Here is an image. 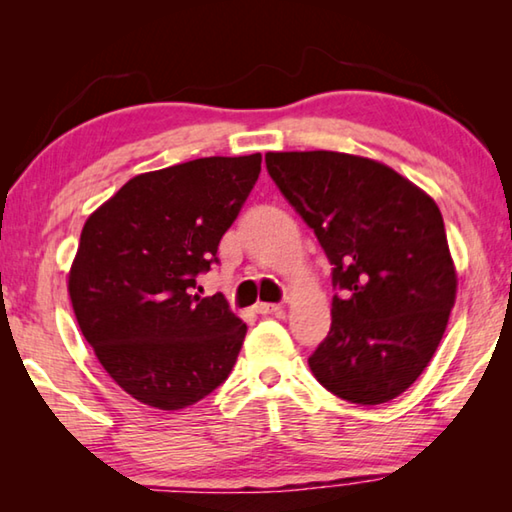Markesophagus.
Listing matches in <instances>:
<instances>
[{"instance_id": "esophagus-1", "label": "esophagus", "mask_w": 512, "mask_h": 512, "mask_svg": "<svg viewBox=\"0 0 512 512\" xmlns=\"http://www.w3.org/2000/svg\"><path fill=\"white\" fill-rule=\"evenodd\" d=\"M255 311H257V314H264V316H268V314L282 316L284 314V307L282 305H268V302H257Z\"/></svg>"}]
</instances>
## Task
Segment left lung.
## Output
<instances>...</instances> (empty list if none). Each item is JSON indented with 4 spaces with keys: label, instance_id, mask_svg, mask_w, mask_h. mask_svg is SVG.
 <instances>
[{
    "label": "left lung",
    "instance_id": "left-lung-1",
    "mask_svg": "<svg viewBox=\"0 0 512 512\" xmlns=\"http://www.w3.org/2000/svg\"><path fill=\"white\" fill-rule=\"evenodd\" d=\"M268 176L332 264V327L309 357L329 393L384 404L427 368L456 300L433 198L386 164L336 151L266 153Z\"/></svg>",
    "mask_w": 512,
    "mask_h": 512
}]
</instances>
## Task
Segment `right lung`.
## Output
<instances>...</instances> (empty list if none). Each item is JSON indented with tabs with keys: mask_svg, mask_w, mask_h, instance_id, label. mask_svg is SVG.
<instances>
[{
	"mask_svg": "<svg viewBox=\"0 0 512 512\" xmlns=\"http://www.w3.org/2000/svg\"><path fill=\"white\" fill-rule=\"evenodd\" d=\"M259 171L253 153L140 173L85 221L69 298L101 366L137 402L185 409L235 366L246 323L221 293L194 289Z\"/></svg>",
	"mask_w": 512,
	"mask_h": 512,
	"instance_id": "right-lung-1",
	"label": "right lung"
}]
</instances>
